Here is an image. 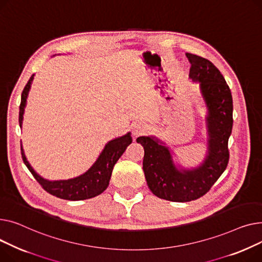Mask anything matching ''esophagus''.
<instances>
[{"label": "esophagus", "mask_w": 262, "mask_h": 262, "mask_svg": "<svg viewBox=\"0 0 262 262\" xmlns=\"http://www.w3.org/2000/svg\"><path fill=\"white\" fill-rule=\"evenodd\" d=\"M148 129H149L148 126L145 124V122H142V121H135L132 126V132L135 137L144 135L148 131Z\"/></svg>", "instance_id": "1"}]
</instances>
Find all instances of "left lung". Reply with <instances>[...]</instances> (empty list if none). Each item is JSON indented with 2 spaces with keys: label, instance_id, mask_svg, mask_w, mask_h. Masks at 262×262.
Wrapping results in <instances>:
<instances>
[{
  "label": "left lung",
  "instance_id": "8db88e82",
  "mask_svg": "<svg viewBox=\"0 0 262 262\" xmlns=\"http://www.w3.org/2000/svg\"><path fill=\"white\" fill-rule=\"evenodd\" d=\"M191 64L189 78L200 83L206 106V156L196 167L173 161V151L158 137L140 136L144 147L143 169L149 189L167 201L189 202L204 195L224 172L228 163V138L233 129V98L220 71L209 60L186 53Z\"/></svg>",
  "mask_w": 262,
  "mask_h": 262
}]
</instances>
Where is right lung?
Returning a JSON list of instances; mask_svg holds the SVG:
<instances>
[{
    "mask_svg": "<svg viewBox=\"0 0 262 262\" xmlns=\"http://www.w3.org/2000/svg\"><path fill=\"white\" fill-rule=\"evenodd\" d=\"M34 76L30 77L27 84L25 85L22 95H21V104L19 112V124L22 128L24 110L27 102V96L29 93L30 86H32ZM132 143L131 133L114 138V140L107 142L99 155L95 163L92 165L88 170L79 177H76L69 180H59V181H50L39 176L32 167L25 157L24 150L21 145L22 159L28 170L32 172L34 178L39 182L40 185L48 191L49 193L70 201H80V200H86L94 198L102 193L106 187L109 186V182L111 179L113 167L119 158L122 156L127 149V147Z\"/></svg>",
    "mask_w": 262,
    "mask_h": 262,
    "instance_id": "obj_1",
    "label": "right lung"
}]
</instances>
